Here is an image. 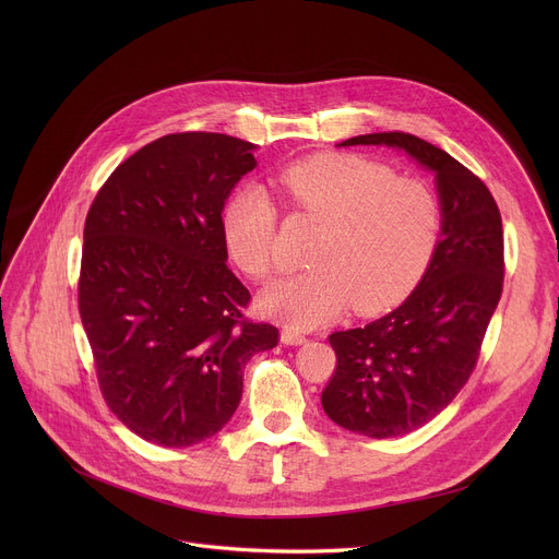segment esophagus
Listing matches in <instances>:
<instances>
[{
  "instance_id": "obj_1",
  "label": "esophagus",
  "mask_w": 559,
  "mask_h": 559,
  "mask_svg": "<svg viewBox=\"0 0 559 559\" xmlns=\"http://www.w3.org/2000/svg\"><path fill=\"white\" fill-rule=\"evenodd\" d=\"M281 342H283V344H289V346H299V344L306 342V335H301V333L295 331V329H283V331H281Z\"/></svg>"
}]
</instances>
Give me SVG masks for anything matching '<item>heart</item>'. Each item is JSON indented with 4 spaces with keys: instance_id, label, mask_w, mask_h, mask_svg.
Instances as JSON below:
<instances>
[{
    "instance_id": "b5f03b06",
    "label": "heart",
    "mask_w": 559,
    "mask_h": 559,
    "mask_svg": "<svg viewBox=\"0 0 559 559\" xmlns=\"http://www.w3.org/2000/svg\"><path fill=\"white\" fill-rule=\"evenodd\" d=\"M278 188L297 213L321 222L312 270L274 283L262 310L292 329H317L350 304L373 314L401 301L426 272L442 209L417 179L354 154H324L287 165ZM228 255L253 281L276 272L278 205L262 186L235 190L222 209Z\"/></svg>"
}]
</instances>
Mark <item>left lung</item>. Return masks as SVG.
Instances as JSON below:
<instances>
[{"label":"left lung","instance_id":"obj_1","mask_svg":"<svg viewBox=\"0 0 559 559\" xmlns=\"http://www.w3.org/2000/svg\"><path fill=\"white\" fill-rule=\"evenodd\" d=\"M388 144L435 171L442 238L396 310L329 337L337 367L321 392L324 413L373 439L407 435L457 396L476 369L503 292V222L478 176L439 146L403 131L348 138L337 146Z\"/></svg>","mask_w":559,"mask_h":559}]
</instances>
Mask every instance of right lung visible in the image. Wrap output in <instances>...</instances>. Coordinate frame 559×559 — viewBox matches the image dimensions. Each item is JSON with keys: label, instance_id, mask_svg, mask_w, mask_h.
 <instances>
[{"label": "right lung", "instance_id": "1", "mask_svg": "<svg viewBox=\"0 0 559 559\" xmlns=\"http://www.w3.org/2000/svg\"><path fill=\"white\" fill-rule=\"evenodd\" d=\"M255 144L169 133L117 165L83 228L79 314L110 413L146 442L181 449L219 432L242 369L278 344L245 317L226 264L222 209L255 167Z\"/></svg>", "mask_w": 559, "mask_h": 559}]
</instances>
